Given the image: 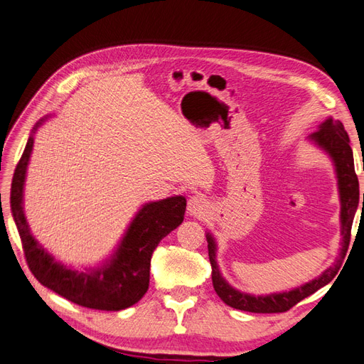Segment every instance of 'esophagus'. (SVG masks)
Returning a JSON list of instances; mask_svg holds the SVG:
<instances>
[{
	"label": "esophagus",
	"mask_w": 364,
	"mask_h": 364,
	"mask_svg": "<svg viewBox=\"0 0 364 364\" xmlns=\"http://www.w3.org/2000/svg\"><path fill=\"white\" fill-rule=\"evenodd\" d=\"M188 213L194 218H200L208 213V202H206L202 196H193L188 200Z\"/></svg>",
	"instance_id": "34e87169"
}]
</instances>
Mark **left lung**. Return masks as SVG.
<instances>
[{"label": "left lung", "mask_w": 364, "mask_h": 364, "mask_svg": "<svg viewBox=\"0 0 364 364\" xmlns=\"http://www.w3.org/2000/svg\"><path fill=\"white\" fill-rule=\"evenodd\" d=\"M308 141L317 145L320 150L325 151L333 162L337 174L338 194H340V225H341V248L336 263L329 267L325 272H321L318 277L301 284L299 288L291 291L274 292L268 296H252V294L242 292L232 288L231 284L222 277L215 252H218V243L214 237L206 232V242H208V255L211 263V279L213 287L218 296L231 308L257 312V314H272V312H284L289 311L294 304H297L303 299L309 297L311 294L318 291L320 288L336 277L338 272L341 262L345 259L349 242H350V228L353 218L358 208L360 188L358 178L353 168V154L349 145V136L345 127L340 121L328 117L325 122L318 125V130L308 136ZM363 208H364V193H363Z\"/></svg>", "instance_id": "8db88e82"}]
</instances>
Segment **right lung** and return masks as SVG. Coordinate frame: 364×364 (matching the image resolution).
<instances>
[{"mask_svg": "<svg viewBox=\"0 0 364 364\" xmlns=\"http://www.w3.org/2000/svg\"><path fill=\"white\" fill-rule=\"evenodd\" d=\"M50 116L47 114L33 127L12 181L11 208L28 268L39 283L80 306L100 311L130 308L149 289L153 251L166 234L183 222L186 199L183 196H173L142 205L113 254L100 267H87L84 271H77L56 262L32 235L23 206L33 136Z\"/></svg>", "mask_w": 364, "mask_h": 364, "instance_id": "right-lung-1", "label": "right lung"}]
</instances>
